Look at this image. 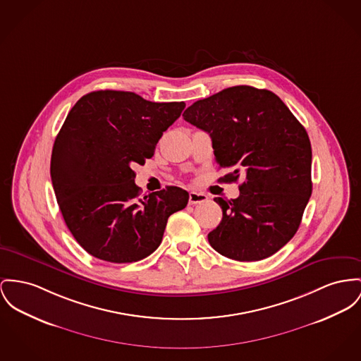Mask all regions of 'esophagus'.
I'll return each mask as SVG.
<instances>
[{"label":"esophagus","mask_w":361,"mask_h":361,"mask_svg":"<svg viewBox=\"0 0 361 361\" xmlns=\"http://www.w3.org/2000/svg\"><path fill=\"white\" fill-rule=\"evenodd\" d=\"M208 197L204 192H189V204L195 205V204H201L204 201H207Z\"/></svg>","instance_id":"esophagus-1"}]
</instances>
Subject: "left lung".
<instances>
[{
	"label": "left lung",
	"instance_id": "8db88e82",
	"mask_svg": "<svg viewBox=\"0 0 361 361\" xmlns=\"http://www.w3.org/2000/svg\"><path fill=\"white\" fill-rule=\"evenodd\" d=\"M183 119L207 131L220 182L242 178L240 197L215 201L221 221L208 234L220 255L238 262L263 260L297 233L312 194V149L302 124L265 89L234 86L195 101Z\"/></svg>",
	"mask_w": 361,
	"mask_h": 361
}]
</instances>
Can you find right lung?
<instances>
[{
	"instance_id": "add662e5",
	"label": "right lung",
	"mask_w": 361,
	"mask_h": 361,
	"mask_svg": "<svg viewBox=\"0 0 361 361\" xmlns=\"http://www.w3.org/2000/svg\"><path fill=\"white\" fill-rule=\"evenodd\" d=\"M185 106L119 90L92 92L73 105L53 145L50 176L64 221L89 255L142 260L161 243L169 217L188 205L189 192L176 186L141 197L133 171Z\"/></svg>"
}]
</instances>
